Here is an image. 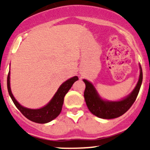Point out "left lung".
<instances>
[{"instance_id":"left-lung-1","label":"left lung","mask_w":150,"mask_h":150,"mask_svg":"<svg viewBox=\"0 0 150 150\" xmlns=\"http://www.w3.org/2000/svg\"><path fill=\"white\" fill-rule=\"evenodd\" d=\"M142 69L140 66L139 79L134 90L126 98L119 102H108L102 100L96 92L93 86L86 80H83L86 84L84 98L86 105L91 112L94 115L103 119H112L118 117L126 112L136 101L142 83Z\"/></svg>"}]
</instances>
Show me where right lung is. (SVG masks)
Instances as JSON below:
<instances>
[{"label":"right lung","mask_w":150,"mask_h":150,"mask_svg":"<svg viewBox=\"0 0 150 150\" xmlns=\"http://www.w3.org/2000/svg\"><path fill=\"white\" fill-rule=\"evenodd\" d=\"M78 80V77L75 76L63 83L59 88L58 91L55 93L52 99L50 101L49 103L45 107L38 109V110L25 108L20 105L15 99L10 88V72H8V77H7V88H8V93L13 104L25 117H26L31 121L37 122V123H46L55 119L60 114L62 108L63 102H64V96L72 87L74 83Z\"/></svg>","instance_id":"right-lung-1"}]
</instances>
